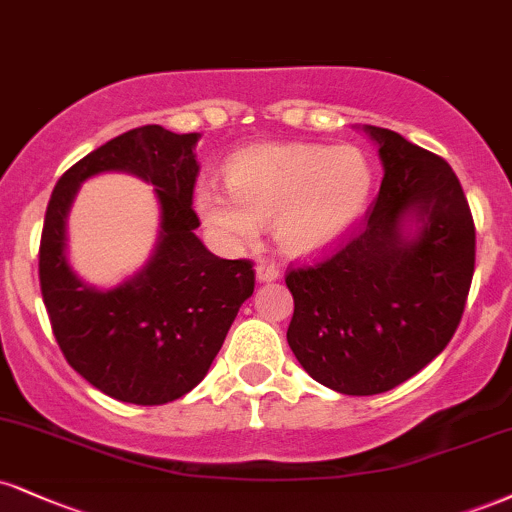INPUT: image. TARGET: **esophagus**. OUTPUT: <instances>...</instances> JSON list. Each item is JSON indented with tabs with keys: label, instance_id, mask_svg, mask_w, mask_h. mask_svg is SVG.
<instances>
[{
	"label": "esophagus",
	"instance_id": "1",
	"mask_svg": "<svg viewBox=\"0 0 512 512\" xmlns=\"http://www.w3.org/2000/svg\"><path fill=\"white\" fill-rule=\"evenodd\" d=\"M281 276V269L276 267L274 262H267L262 260L260 264H257V281H276Z\"/></svg>",
	"mask_w": 512,
	"mask_h": 512
}]
</instances>
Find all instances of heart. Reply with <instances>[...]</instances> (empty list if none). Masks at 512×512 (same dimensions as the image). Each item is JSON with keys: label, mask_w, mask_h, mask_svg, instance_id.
Segmentation results:
<instances>
[{"label": "heart", "mask_w": 512, "mask_h": 512, "mask_svg": "<svg viewBox=\"0 0 512 512\" xmlns=\"http://www.w3.org/2000/svg\"><path fill=\"white\" fill-rule=\"evenodd\" d=\"M224 190L202 183L195 209L229 248H243L274 221L293 252H312L341 238L365 212L372 166L353 145L267 143L240 150L226 164Z\"/></svg>", "instance_id": "b5f03b06"}]
</instances>
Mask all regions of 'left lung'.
Returning <instances> with one entry per match:
<instances>
[{
  "instance_id": "obj_1",
  "label": "left lung",
  "mask_w": 512,
  "mask_h": 512,
  "mask_svg": "<svg viewBox=\"0 0 512 512\" xmlns=\"http://www.w3.org/2000/svg\"><path fill=\"white\" fill-rule=\"evenodd\" d=\"M384 178L374 207L310 264H291L288 346L312 379L374 396L415 377L458 329L474 274V219L458 176L434 152L367 126ZM423 229L402 236V219Z\"/></svg>"
}]
</instances>
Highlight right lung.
Returning <instances> with one entry per match:
<instances>
[{
  "mask_svg": "<svg viewBox=\"0 0 512 512\" xmlns=\"http://www.w3.org/2000/svg\"><path fill=\"white\" fill-rule=\"evenodd\" d=\"M197 133L140 126L85 155L59 178L40 238V291L66 362L123 403L164 405L205 379L238 307L255 291L250 260H221L195 236ZM128 170L157 185L156 257L114 292L80 284L65 264V212L85 177Z\"/></svg>",
  "mask_w": 512,
  "mask_h": 512,
  "instance_id": "obj_1",
  "label": "right lung"
}]
</instances>
